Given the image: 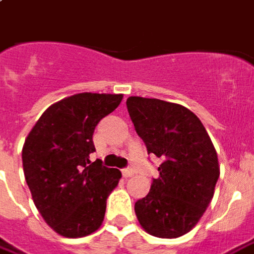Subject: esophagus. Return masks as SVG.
Segmentation results:
<instances>
[{
  "label": "esophagus",
  "instance_id": "34e87169",
  "mask_svg": "<svg viewBox=\"0 0 254 254\" xmlns=\"http://www.w3.org/2000/svg\"><path fill=\"white\" fill-rule=\"evenodd\" d=\"M132 175H134V169L132 168H126V169H123L124 178H131Z\"/></svg>",
  "mask_w": 254,
  "mask_h": 254
}]
</instances>
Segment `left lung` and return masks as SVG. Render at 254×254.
Returning <instances> with one entry per match:
<instances>
[{"label": "left lung", "mask_w": 254, "mask_h": 254, "mask_svg": "<svg viewBox=\"0 0 254 254\" xmlns=\"http://www.w3.org/2000/svg\"><path fill=\"white\" fill-rule=\"evenodd\" d=\"M126 105L148 154L162 161L159 178L135 202V215L149 235L179 238L194 228L214 197L217 151L200 119L187 107L139 96H130Z\"/></svg>", "instance_id": "1"}]
</instances>
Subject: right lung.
Masks as SVG:
<instances>
[{"mask_svg":"<svg viewBox=\"0 0 254 254\" xmlns=\"http://www.w3.org/2000/svg\"><path fill=\"white\" fill-rule=\"evenodd\" d=\"M123 95L83 92L49 107L25 139L23 173L36 208L54 232L82 238L98 231L122 172L91 162L92 135Z\"/></svg>","mask_w":254,"mask_h":254,"instance_id":"add662e5","label":"right lung"}]
</instances>
